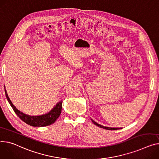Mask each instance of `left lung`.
Returning a JSON list of instances; mask_svg holds the SVG:
<instances>
[{"label":"left lung","mask_w":159,"mask_h":159,"mask_svg":"<svg viewBox=\"0 0 159 159\" xmlns=\"http://www.w3.org/2000/svg\"><path fill=\"white\" fill-rule=\"evenodd\" d=\"M91 121H92V122H93L95 125H97V126H99V127H100V128H102V129H106V130H119V129H121V128H112V127H108V126H103V125H101L97 123V122H95V121H94L93 120H92V119H91Z\"/></svg>","instance_id":"left-lung-1"}]
</instances>
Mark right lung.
Here are the masks:
<instances>
[{
  "label": "right lung",
  "instance_id": "add662e5",
  "mask_svg": "<svg viewBox=\"0 0 159 159\" xmlns=\"http://www.w3.org/2000/svg\"><path fill=\"white\" fill-rule=\"evenodd\" d=\"M5 88V86H4ZM5 93L6 98L9 103L10 105L13 108L15 112L18 117L22 120L25 123L33 126H38V127H41V126H46L48 125H50L51 124L54 123L56 120L59 117V116L61 113L62 109V101H60L59 102L57 103L55 106L50 110L48 113L45 114H42L39 116H30L24 112L20 111L13 104L11 101L10 100L7 91L5 89Z\"/></svg>",
  "mask_w": 159,
  "mask_h": 159
}]
</instances>
